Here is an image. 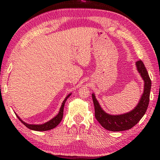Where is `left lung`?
<instances>
[{
	"label": "left lung",
	"mask_w": 160,
	"mask_h": 160,
	"mask_svg": "<svg viewBox=\"0 0 160 160\" xmlns=\"http://www.w3.org/2000/svg\"><path fill=\"white\" fill-rule=\"evenodd\" d=\"M136 66L140 75L144 80V92L138 104L131 112L121 115L113 116L108 114L100 107L94 94H92L94 106L95 118L102 126L108 131H123L131 129L139 122L147 111L150 102L151 80L149 77L147 69L141 60L136 62Z\"/></svg>",
	"instance_id": "8db88e82"
}]
</instances>
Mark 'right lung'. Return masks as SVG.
<instances>
[{
	"instance_id": "obj_1",
	"label": "right lung",
	"mask_w": 160,
	"mask_h": 160,
	"mask_svg": "<svg viewBox=\"0 0 160 160\" xmlns=\"http://www.w3.org/2000/svg\"><path fill=\"white\" fill-rule=\"evenodd\" d=\"M70 94H69L68 95L66 99H64V101L62 103V105H61V107L60 109V111H59V112L57 115H56L55 117L51 119L49 121H48V122L45 123L44 124H41V125H34V124H28L26 123L25 122H24L20 119V118L19 117V116L16 114L17 116V117L19 118V120H20L22 123L24 125H25L26 127H28L29 129H31V130H33V131H48V130H51V129H53L55 128V127L57 126L59 123L61 122L62 118H63V109H64V105H65V103H66L67 99L68 98V97L70 96Z\"/></svg>"
}]
</instances>
